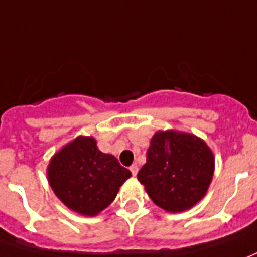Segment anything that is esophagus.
<instances>
[{"label": "esophagus", "instance_id": "esophagus-1", "mask_svg": "<svg viewBox=\"0 0 257 257\" xmlns=\"http://www.w3.org/2000/svg\"><path fill=\"white\" fill-rule=\"evenodd\" d=\"M129 170H131V172H132V175H134V177H136V174H138V171H139V168H138V166H136V164L131 166V168H129Z\"/></svg>", "mask_w": 257, "mask_h": 257}]
</instances>
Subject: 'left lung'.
Instances as JSON below:
<instances>
[{
  "instance_id": "left-lung-1",
  "label": "left lung",
  "mask_w": 257,
  "mask_h": 257,
  "mask_svg": "<svg viewBox=\"0 0 257 257\" xmlns=\"http://www.w3.org/2000/svg\"><path fill=\"white\" fill-rule=\"evenodd\" d=\"M213 172L214 157L202 139L166 131L152 138L146 164L138 172V179L159 207L179 213L206 195Z\"/></svg>"
}]
</instances>
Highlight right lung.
Instances as JSON below:
<instances>
[{
    "instance_id": "right-lung-1",
    "label": "right lung",
    "mask_w": 257,
    "mask_h": 257,
    "mask_svg": "<svg viewBox=\"0 0 257 257\" xmlns=\"http://www.w3.org/2000/svg\"><path fill=\"white\" fill-rule=\"evenodd\" d=\"M47 174L61 202L85 216H96L110 206L132 175L114 156L101 153L91 136H79L62 147L50 161Z\"/></svg>"
}]
</instances>
